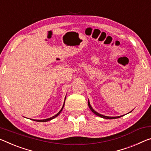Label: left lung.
I'll list each match as a JSON object with an SVG mask.
<instances>
[{
	"label": "left lung",
	"mask_w": 151,
	"mask_h": 151,
	"mask_svg": "<svg viewBox=\"0 0 151 151\" xmlns=\"http://www.w3.org/2000/svg\"><path fill=\"white\" fill-rule=\"evenodd\" d=\"M88 107H89L90 109L92 111V112H93V113H94L95 115H96V116L101 117V118H106V119H116V118H120V117L122 116H117V117H109V116H104V115H101V114H99V113H97V111H95V110L92 108V107L91 106V105H90L89 101H88ZM131 111H130V112H131Z\"/></svg>",
	"instance_id": "obj_1"
}]
</instances>
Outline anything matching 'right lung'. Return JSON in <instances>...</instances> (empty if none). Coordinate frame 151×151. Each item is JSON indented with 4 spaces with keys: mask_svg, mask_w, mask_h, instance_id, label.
<instances>
[{
    "mask_svg": "<svg viewBox=\"0 0 151 151\" xmlns=\"http://www.w3.org/2000/svg\"><path fill=\"white\" fill-rule=\"evenodd\" d=\"M65 100H66V97H65V99H64V105H63V107H62V109H61V110L60 111L58 114H56L55 115V116H52V118H47V119H32V120H34V121H36V122H47V121H50V120H51V119H54V118H56V117H57L58 116V115L60 114V112L63 111V107H64V103H65Z\"/></svg>",
    "mask_w": 151,
    "mask_h": 151,
    "instance_id": "1",
    "label": "right lung"
}]
</instances>
